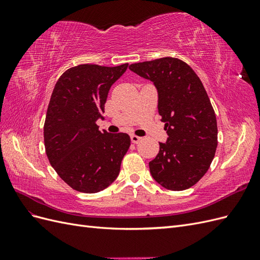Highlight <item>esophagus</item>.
<instances>
[{
    "mask_svg": "<svg viewBox=\"0 0 260 260\" xmlns=\"http://www.w3.org/2000/svg\"><path fill=\"white\" fill-rule=\"evenodd\" d=\"M130 139H131V142H132L133 144H138V143L140 142V141H141V138L138 137V136H135V135H131Z\"/></svg>",
    "mask_w": 260,
    "mask_h": 260,
    "instance_id": "obj_1",
    "label": "esophagus"
}]
</instances>
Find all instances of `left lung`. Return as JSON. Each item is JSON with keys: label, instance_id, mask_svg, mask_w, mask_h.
Here are the masks:
<instances>
[{"label": "left lung", "instance_id": "obj_1", "mask_svg": "<svg viewBox=\"0 0 260 260\" xmlns=\"http://www.w3.org/2000/svg\"><path fill=\"white\" fill-rule=\"evenodd\" d=\"M129 68L154 82L168 135L148 162L152 177L168 190H186L206 174L218 145L217 119L207 92L194 70L179 58L136 62Z\"/></svg>", "mask_w": 260, "mask_h": 260}]
</instances>
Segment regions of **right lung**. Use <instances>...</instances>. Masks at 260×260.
Listing matches in <instances>:
<instances>
[{"mask_svg": "<svg viewBox=\"0 0 260 260\" xmlns=\"http://www.w3.org/2000/svg\"><path fill=\"white\" fill-rule=\"evenodd\" d=\"M127 68L78 65L55 84L43 129L45 153L57 175L78 192H100L119 175L130 137L101 132L96 120L103 118L109 89Z\"/></svg>", "mask_w": 260, "mask_h": 260, "instance_id": "right-lung-1", "label": "right lung"}]
</instances>
